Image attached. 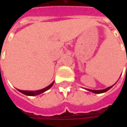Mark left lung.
<instances>
[{"label": "left lung", "mask_w": 127, "mask_h": 127, "mask_svg": "<svg viewBox=\"0 0 127 127\" xmlns=\"http://www.w3.org/2000/svg\"><path fill=\"white\" fill-rule=\"evenodd\" d=\"M113 86H114V85H113ZM113 86H110V87H108V88H107L106 89H104V90H98V91H95V90H90V89H87V91H91V92H93V93H97V94L103 93H105V92H106V91H107L108 90H109V89L112 88Z\"/></svg>", "instance_id": "8db88e82"}]
</instances>
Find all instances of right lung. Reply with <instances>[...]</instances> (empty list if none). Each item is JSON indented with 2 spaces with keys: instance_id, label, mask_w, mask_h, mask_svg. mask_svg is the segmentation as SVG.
Listing matches in <instances>:
<instances>
[{
  "instance_id": "obj_1",
  "label": "right lung",
  "mask_w": 127,
  "mask_h": 127,
  "mask_svg": "<svg viewBox=\"0 0 127 127\" xmlns=\"http://www.w3.org/2000/svg\"><path fill=\"white\" fill-rule=\"evenodd\" d=\"M54 84V82H52L50 85H49L48 86H47L46 88H43V89H41V90H39V91H22V90H19V91L22 93L26 95L29 96H36L38 95L39 94L43 93V92H45L46 91H47L48 89H50L52 85Z\"/></svg>"
}]
</instances>
